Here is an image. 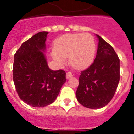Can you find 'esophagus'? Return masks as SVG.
<instances>
[{
    "mask_svg": "<svg viewBox=\"0 0 134 134\" xmlns=\"http://www.w3.org/2000/svg\"><path fill=\"white\" fill-rule=\"evenodd\" d=\"M73 76V74H72V72H68L66 73V79H70V78L72 77Z\"/></svg>",
    "mask_w": 134,
    "mask_h": 134,
    "instance_id": "1",
    "label": "esophagus"
}]
</instances>
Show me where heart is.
I'll use <instances>...</instances> for the list:
<instances>
[{"instance_id":"obj_1","label":"heart","mask_w":134,"mask_h":134,"mask_svg":"<svg viewBox=\"0 0 134 134\" xmlns=\"http://www.w3.org/2000/svg\"><path fill=\"white\" fill-rule=\"evenodd\" d=\"M95 52V42L89 34H66L55 41L52 56L60 64H64L66 57H69L72 66L84 69L93 62Z\"/></svg>"}]
</instances>
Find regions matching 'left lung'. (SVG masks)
I'll use <instances>...</instances> for the list:
<instances>
[{
	"label": "left lung",
	"mask_w": 134,
	"mask_h": 134,
	"mask_svg": "<svg viewBox=\"0 0 134 134\" xmlns=\"http://www.w3.org/2000/svg\"><path fill=\"white\" fill-rule=\"evenodd\" d=\"M97 55L88 68L81 71L76 92L78 101L84 107L99 109L113 99L120 79L119 59L111 45L97 35Z\"/></svg>",
	"instance_id": "left-lung-1"
}]
</instances>
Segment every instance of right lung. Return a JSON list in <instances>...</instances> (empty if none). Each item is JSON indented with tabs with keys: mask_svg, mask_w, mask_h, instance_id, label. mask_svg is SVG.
<instances>
[{
	"mask_svg": "<svg viewBox=\"0 0 134 134\" xmlns=\"http://www.w3.org/2000/svg\"><path fill=\"white\" fill-rule=\"evenodd\" d=\"M48 32L35 34L23 42L14 55L13 81L21 100L32 107H45L52 103L66 82L62 70L48 67L44 54Z\"/></svg>",
	"mask_w": 134,
	"mask_h": 134,
	"instance_id": "1",
	"label": "right lung"
}]
</instances>
